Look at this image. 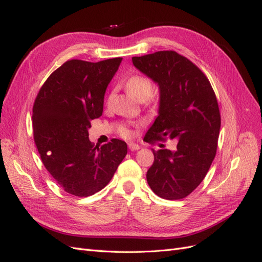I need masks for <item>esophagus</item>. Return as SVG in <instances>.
Returning a JSON list of instances; mask_svg holds the SVG:
<instances>
[{"mask_svg": "<svg viewBox=\"0 0 262 262\" xmlns=\"http://www.w3.org/2000/svg\"><path fill=\"white\" fill-rule=\"evenodd\" d=\"M128 146H129L130 150H138L140 148V145H138L136 143H129Z\"/></svg>", "mask_w": 262, "mask_h": 262, "instance_id": "34e87169", "label": "esophagus"}]
</instances>
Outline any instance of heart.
<instances>
[{"label":"heart","instance_id":"b5f03b06","mask_svg":"<svg viewBox=\"0 0 262 262\" xmlns=\"http://www.w3.org/2000/svg\"><path fill=\"white\" fill-rule=\"evenodd\" d=\"M126 87H128L129 92L136 97L138 100L141 98H148L152 94L153 86L147 77L142 75H133L131 76L128 82H126ZM114 98V93L109 95L108 102H110ZM121 134L123 137H129L130 133L126 129L121 130Z\"/></svg>","mask_w":262,"mask_h":262}]
</instances>
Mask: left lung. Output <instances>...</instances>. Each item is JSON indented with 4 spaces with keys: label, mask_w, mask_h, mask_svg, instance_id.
<instances>
[{
    "label": "left lung",
    "mask_w": 262,
    "mask_h": 262,
    "mask_svg": "<svg viewBox=\"0 0 262 262\" xmlns=\"http://www.w3.org/2000/svg\"><path fill=\"white\" fill-rule=\"evenodd\" d=\"M133 66L160 89L158 116L148 140H176L173 150H153L147 184L163 199L180 200L201 184L215 157L221 116L202 71L175 51L132 58Z\"/></svg>",
    "instance_id": "1"
}]
</instances>
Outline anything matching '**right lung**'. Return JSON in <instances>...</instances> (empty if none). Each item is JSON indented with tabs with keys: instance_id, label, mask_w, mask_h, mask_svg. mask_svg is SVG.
<instances>
[{
	"instance_id": "1",
	"label": "right lung",
	"mask_w": 262,
	"mask_h": 262,
	"mask_svg": "<svg viewBox=\"0 0 262 262\" xmlns=\"http://www.w3.org/2000/svg\"><path fill=\"white\" fill-rule=\"evenodd\" d=\"M121 61H67L36 97L33 128L38 152L58 185L75 196L105 188L128 152L124 141L113 139L95 146L89 139L91 121L102 115L107 86Z\"/></svg>"
}]
</instances>
